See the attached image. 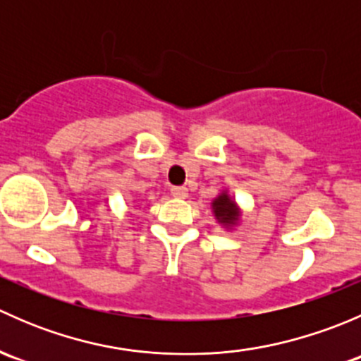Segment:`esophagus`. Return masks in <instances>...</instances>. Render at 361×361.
<instances>
[{
  "label": "esophagus",
  "mask_w": 361,
  "mask_h": 361,
  "mask_svg": "<svg viewBox=\"0 0 361 361\" xmlns=\"http://www.w3.org/2000/svg\"><path fill=\"white\" fill-rule=\"evenodd\" d=\"M171 195L176 199H187L188 190L185 187H171Z\"/></svg>",
  "instance_id": "1"
}]
</instances>
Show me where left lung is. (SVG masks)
I'll list each match as a JSON object with an SVG mask.
<instances>
[{
    "mask_svg": "<svg viewBox=\"0 0 361 361\" xmlns=\"http://www.w3.org/2000/svg\"><path fill=\"white\" fill-rule=\"evenodd\" d=\"M211 209H213L218 224L225 228H234L241 221V207L228 195L227 190H224L213 199Z\"/></svg>",
    "mask_w": 361,
    "mask_h": 361,
    "instance_id": "left-lung-1",
    "label": "left lung"
}]
</instances>
